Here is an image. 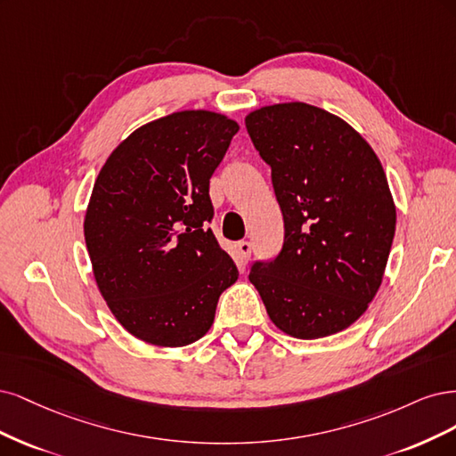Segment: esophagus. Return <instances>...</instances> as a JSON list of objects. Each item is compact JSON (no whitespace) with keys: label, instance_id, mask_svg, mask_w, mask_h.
Listing matches in <instances>:
<instances>
[{"label":"esophagus","instance_id":"34e87169","mask_svg":"<svg viewBox=\"0 0 456 456\" xmlns=\"http://www.w3.org/2000/svg\"><path fill=\"white\" fill-rule=\"evenodd\" d=\"M237 252H239L240 261H242V263H246V261H248V257H249V254H252V244H249L248 240L239 242V244H237Z\"/></svg>","mask_w":456,"mask_h":456}]
</instances>
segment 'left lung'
<instances>
[{
  "label": "left lung",
  "mask_w": 456,
  "mask_h": 456,
  "mask_svg": "<svg viewBox=\"0 0 456 456\" xmlns=\"http://www.w3.org/2000/svg\"><path fill=\"white\" fill-rule=\"evenodd\" d=\"M271 167L284 217L281 252L249 265L274 324L297 339L348 328L383 282L395 231L387 174L358 132L324 110L291 102L246 117Z\"/></svg>",
  "instance_id": "left-lung-1"
}]
</instances>
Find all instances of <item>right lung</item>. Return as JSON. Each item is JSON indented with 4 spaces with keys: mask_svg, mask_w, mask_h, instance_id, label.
<instances>
[{
    "mask_svg": "<svg viewBox=\"0 0 456 456\" xmlns=\"http://www.w3.org/2000/svg\"><path fill=\"white\" fill-rule=\"evenodd\" d=\"M237 132L212 111L172 113L132 132L98 174L86 249L110 311L145 343H195L237 282L210 229V178Z\"/></svg>",
    "mask_w": 456,
    "mask_h": 456,
    "instance_id": "1",
    "label": "right lung"
}]
</instances>
